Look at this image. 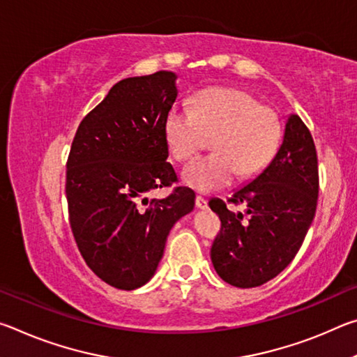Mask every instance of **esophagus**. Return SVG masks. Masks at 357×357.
<instances>
[{
    "instance_id": "34e87169",
    "label": "esophagus",
    "mask_w": 357,
    "mask_h": 357,
    "mask_svg": "<svg viewBox=\"0 0 357 357\" xmlns=\"http://www.w3.org/2000/svg\"><path fill=\"white\" fill-rule=\"evenodd\" d=\"M195 206H197L198 209H206V208H208V200H204L203 197L198 195V197L195 198Z\"/></svg>"
}]
</instances>
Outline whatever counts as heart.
I'll return each instance as SVG.
<instances>
[{
	"label": "heart",
	"mask_w": 357,
	"mask_h": 357,
	"mask_svg": "<svg viewBox=\"0 0 357 357\" xmlns=\"http://www.w3.org/2000/svg\"><path fill=\"white\" fill-rule=\"evenodd\" d=\"M164 132L170 154L179 162L198 153L206 137H214L215 153L192 160L181 174L187 187L211 193L231 184L238 173L247 179L263 172L280 144L282 123L273 108L249 93L215 86L198 93L192 110L173 105Z\"/></svg>",
	"instance_id": "1"
}]
</instances>
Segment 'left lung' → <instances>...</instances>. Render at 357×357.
I'll return each mask as SVG.
<instances>
[{
  "instance_id": "1",
  "label": "left lung",
  "mask_w": 357,
  "mask_h": 357,
  "mask_svg": "<svg viewBox=\"0 0 357 357\" xmlns=\"http://www.w3.org/2000/svg\"><path fill=\"white\" fill-rule=\"evenodd\" d=\"M229 202L245 204L249 217L244 220L243 213L229 211L220 198L209 202L222 222L211 259L229 285L259 287L293 261L315 217L317 149L298 114L287 118L282 143L268 167L234 190Z\"/></svg>"
}]
</instances>
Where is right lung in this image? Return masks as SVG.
I'll return each mask as SVG.
<instances>
[{
  "label": "right lung",
  "mask_w": 357,
  "mask_h": 357,
  "mask_svg": "<svg viewBox=\"0 0 357 357\" xmlns=\"http://www.w3.org/2000/svg\"><path fill=\"white\" fill-rule=\"evenodd\" d=\"M176 80L159 70L118 82L72 142L66 197L75 243L99 279L126 291L153 279L170 229L195 206L189 187L148 198L178 181L164 132Z\"/></svg>",
  "instance_id": "1"
}]
</instances>
